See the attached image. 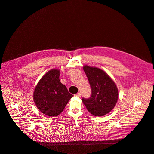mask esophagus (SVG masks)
I'll return each instance as SVG.
<instances>
[{
    "label": "esophagus",
    "mask_w": 154,
    "mask_h": 154,
    "mask_svg": "<svg viewBox=\"0 0 154 154\" xmlns=\"http://www.w3.org/2000/svg\"><path fill=\"white\" fill-rule=\"evenodd\" d=\"M74 95H75V97H81V93H80V92H79V93L75 94Z\"/></svg>",
    "instance_id": "obj_1"
}]
</instances>
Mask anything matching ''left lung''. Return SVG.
<instances>
[{
	"instance_id": "left-lung-1",
	"label": "left lung",
	"mask_w": 154,
	"mask_h": 154,
	"mask_svg": "<svg viewBox=\"0 0 154 154\" xmlns=\"http://www.w3.org/2000/svg\"><path fill=\"white\" fill-rule=\"evenodd\" d=\"M83 68L92 90L90 98L82 99L83 103L94 116L101 117L109 113L119 98L116 84L106 72L98 68L85 65Z\"/></svg>"
}]
</instances>
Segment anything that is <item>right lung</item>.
<instances>
[{
  "label": "right lung",
  "mask_w": 154,
  "mask_h": 154,
  "mask_svg": "<svg viewBox=\"0 0 154 154\" xmlns=\"http://www.w3.org/2000/svg\"><path fill=\"white\" fill-rule=\"evenodd\" d=\"M59 76V69L49 70L40 79L34 91V103L46 116H59L73 97L60 82Z\"/></svg>",
  "instance_id": "obj_1"
}]
</instances>
